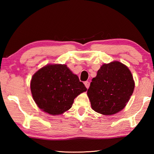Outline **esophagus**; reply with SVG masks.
Wrapping results in <instances>:
<instances>
[{
	"instance_id": "1",
	"label": "esophagus",
	"mask_w": 154,
	"mask_h": 154,
	"mask_svg": "<svg viewBox=\"0 0 154 154\" xmlns=\"http://www.w3.org/2000/svg\"><path fill=\"white\" fill-rule=\"evenodd\" d=\"M84 84H85V87H86V88L87 89H88V88H89V87H90V82H84Z\"/></svg>"
}]
</instances>
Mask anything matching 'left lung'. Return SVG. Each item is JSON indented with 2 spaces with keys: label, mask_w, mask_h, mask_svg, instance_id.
<instances>
[{
  "label": "left lung",
  "mask_w": 154,
  "mask_h": 154,
  "mask_svg": "<svg viewBox=\"0 0 154 154\" xmlns=\"http://www.w3.org/2000/svg\"><path fill=\"white\" fill-rule=\"evenodd\" d=\"M134 89V81L128 68L120 62L113 61L100 66L87 94L94 111L111 116L126 106Z\"/></svg>",
  "instance_id": "1"
}]
</instances>
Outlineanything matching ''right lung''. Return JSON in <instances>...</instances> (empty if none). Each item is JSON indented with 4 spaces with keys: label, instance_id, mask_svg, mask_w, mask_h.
Returning a JSON list of instances; mask_svg holds the SVG:
<instances>
[{
    "label": "right lung",
    "instance_id": "add662e5",
    "mask_svg": "<svg viewBox=\"0 0 154 154\" xmlns=\"http://www.w3.org/2000/svg\"><path fill=\"white\" fill-rule=\"evenodd\" d=\"M30 90L38 108L57 116L69 110L74 99L87 88L66 64H49L32 75Z\"/></svg>",
    "mask_w": 154,
    "mask_h": 154
}]
</instances>
